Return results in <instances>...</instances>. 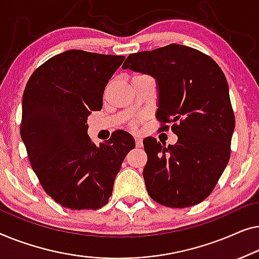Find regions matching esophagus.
<instances>
[{
  "instance_id": "obj_1",
  "label": "esophagus",
  "mask_w": 259,
  "mask_h": 259,
  "mask_svg": "<svg viewBox=\"0 0 259 259\" xmlns=\"http://www.w3.org/2000/svg\"><path fill=\"white\" fill-rule=\"evenodd\" d=\"M135 143H136V147L137 148L143 147V141H142L140 137H135Z\"/></svg>"
}]
</instances>
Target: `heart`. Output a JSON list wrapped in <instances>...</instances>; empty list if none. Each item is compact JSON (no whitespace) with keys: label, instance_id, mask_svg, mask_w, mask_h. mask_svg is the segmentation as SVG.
<instances>
[{"label":"heart","instance_id":"b5f03b06","mask_svg":"<svg viewBox=\"0 0 259 259\" xmlns=\"http://www.w3.org/2000/svg\"><path fill=\"white\" fill-rule=\"evenodd\" d=\"M131 125H133V126H135V124H131Z\"/></svg>","mask_w":259,"mask_h":259}]
</instances>
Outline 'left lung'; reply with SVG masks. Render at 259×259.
Here are the masks:
<instances>
[{
	"mask_svg": "<svg viewBox=\"0 0 259 259\" xmlns=\"http://www.w3.org/2000/svg\"><path fill=\"white\" fill-rule=\"evenodd\" d=\"M122 68L156 78L159 129L167 131L172 123L178 137L167 147L154 137L143 141L149 196L169 207L201 203L216 187L231 154L235 115L224 72L210 56L176 43L130 54Z\"/></svg>",
	"mask_w": 259,
	"mask_h": 259,
	"instance_id": "obj_1",
	"label": "left lung"
}]
</instances>
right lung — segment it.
<instances>
[{"label":"right lung","mask_w":259,"mask_h":259,"mask_svg":"<svg viewBox=\"0 0 259 259\" xmlns=\"http://www.w3.org/2000/svg\"><path fill=\"white\" fill-rule=\"evenodd\" d=\"M124 56L68 50L32 72L22 100L20 131L43 190L71 210L108 203L116 175L135 141L117 131L100 147L87 119L103 105L108 81Z\"/></svg>","instance_id":"obj_1"}]
</instances>
